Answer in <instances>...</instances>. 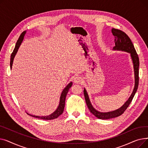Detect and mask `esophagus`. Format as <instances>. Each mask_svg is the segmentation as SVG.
Listing matches in <instances>:
<instances>
[{
    "label": "esophagus",
    "mask_w": 148,
    "mask_h": 148,
    "mask_svg": "<svg viewBox=\"0 0 148 148\" xmlns=\"http://www.w3.org/2000/svg\"><path fill=\"white\" fill-rule=\"evenodd\" d=\"M83 79L79 76H76L75 77H74V83H76V84L82 83L83 82Z\"/></svg>",
    "instance_id": "1"
}]
</instances>
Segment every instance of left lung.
Wrapping results in <instances>:
<instances>
[{
  "label": "left lung",
  "mask_w": 148,
  "mask_h": 148,
  "mask_svg": "<svg viewBox=\"0 0 148 148\" xmlns=\"http://www.w3.org/2000/svg\"><path fill=\"white\" fill-rule=\"evenodd\" d=\"M112 32L113 36H114V43H115V46L113 47V50L122 51L129 53L130 54V56L133 64L135 83H134V88L133 90V92H132V94L129 97L128 99L123 104V105L117 110L112 111V112H101L97 110L92 105L89 99V95L88 94V92L86 89L84 88L83 93H84V95L85 98V101H86V103L88 107V108L89 109L90 112H91V113L94 114L95 117L100 119H108L118 117V116L121 115L125 111V110L127 109V107L129 106L130 104L132 101V99H133L136 92L137 90L138 85L139 59L133 42H131L130 38L128 37V36L125 32H122V30L113 28L112 29Z\"/></svg>",
  "instance_id": "8db88e82"
}]
</instances>
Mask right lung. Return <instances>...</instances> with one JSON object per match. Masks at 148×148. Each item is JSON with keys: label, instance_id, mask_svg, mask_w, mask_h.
Returning <instances> with one entry per match:
<instances>
[{"label": "right lung", "instance_id": "1", "mask_svg": "<svg viewBox=\"0 0 148 148\" xmlns=\"http://www.w3.org/2000/svg\"><path fill=\"white\" fill-rule=\"evenodd\" d=\"M26 33V30L24 31L21 33V34L20 35L18 40L17 41L16 44H15V48L14 49L13 52L11 54V60H10V68L11 69L12 68V64H13V61H14V59L16 55V54L18 51V50L20 47V46L21 44V42H23V39H24V36L25 35ZM73 85V82H70L67 86L64 89V90H62L61 95L60 97V101H59V106L58 107V108H56V110L54 111L53 113H52L51 114L49 115V116H35V115H32L31 114H29L28 113H27L29 115L32 116V117L38 118V119H44V120H52L54 119H56L57 118H58L59 116L62 114L64 110V107H65V98H66V96L67 95V93L68 92L69 89H70L72 86Z\"/></svg>", "mask_w": 148, "mask_h": 148}]
</instances>
